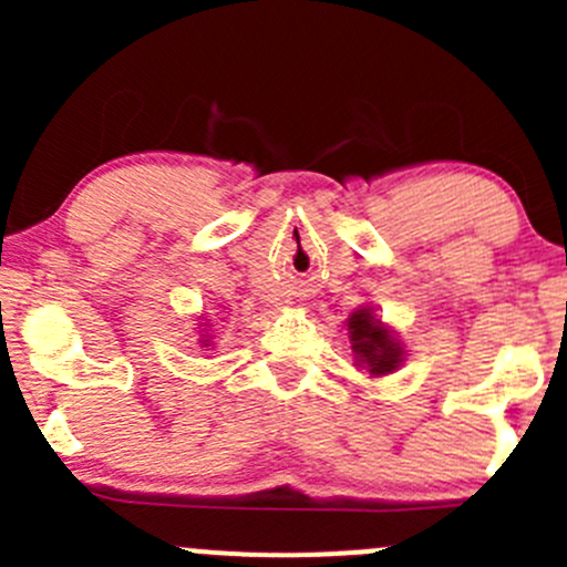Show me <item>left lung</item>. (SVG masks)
Returning a JSON list of instances; mask_svg holds the SVG:
<instances>
[{
	"label": "left lung",
	"mask_w": 567,
	"mask_h": 567,
	"mask_svg": "<svg viewBox=\"0 0 567 567\" xmlns=\"http://www.w3.org/2000/svg\"><path fill=\"white\" fill-rule=\"evenodd\" d=\"M348 334H351L353 357L359 364L368 368L370 375H386L403 362L400 342L394 340L392 331L373 316L370 307L353 312L348 318Z\"/></svg>",
	"instance_id": "left-lung-1"
}]
</instances>
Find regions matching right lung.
<instances>
[{
    "label": "right lung",
    "instance_id": "add662e5",
    "mask_svg": "<svg viewBox=\"0 0 567 567\" xmlns=\"http://www.w3.org/2000/svg\"><path fill=\"white\" fill-rule=\"evenodd\" d=\"M203 346H208V340H203Z\"/></svg>",
    "mask_w": 567,
    "mask_h": 567
}]
</instances>
